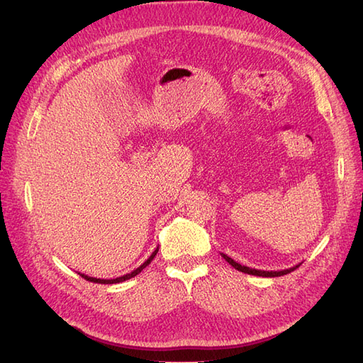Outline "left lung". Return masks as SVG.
I'll use <instances>...</instances> for the list:
<instances>
[{
    "instance_id": "8db88e82",
    "label": "left lung",
    "mask_w": 363,
    "mask_h": 363,
    "mask_svg": "<svg viewBox=\"0 0 363 363\" xmlns=\"http://www.w3.org/2000/svg\"><path fill=\"white\" fill-rule=\"evenodd\" d=\"M222 257L231 264V267H234L237 271H242L245 274H251V276H260V277H280V276H285V274L294 271L296 268H298L300 264H296V267L289 268V269H284V271H262V269H254V268H250V267H245V264H240L234 262L231 257H228L226 254L222 252Z\"/></svg>"
}]
</instances>
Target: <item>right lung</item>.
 Masks as SVG:
<instances>
[{
  "label": "right lung",
  "mask_w": 363,
  "mask_h": 363,
  "mask_svg": "<svg viewBox=\"0 0 363 363\" xmlns=\"http://www.w3.org/2000/svg\"><path fill=\"white\" fill-rule=\"evenodd\" d=\"M157 252H158V248L149 255V259L143 263V264H140V267L137 268V269H134L132 272H129V274H125V276H121V277H117V279H95V277H89V276H86V274H82V272H78L79 276H82L83 279H86V280H89V281H94V284H101V285H112V284H120V281H125V280H129V279H132V277H135L138 272H141L143 271L149 263L152 262V259L155 257L157 255Z\"/></svg>",
  "instance_id": "1"
}]
</instances>
